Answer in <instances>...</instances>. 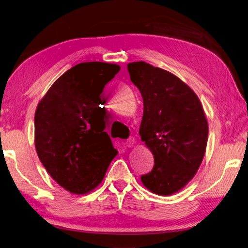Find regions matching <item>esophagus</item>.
I'll use <instances>...</instances> for the list:
<instances>
[{
  "instance_id": "1",
  "label": "esophagus",
  "mask_w": 248,
  "mask_h": 248,
  "mask_svg": "<svg viewBox=\"0 0 248 248\" xmlns=\"http://www.w3.org/2000/svg\"><path fill=\"white\" fill-rule=\"evenodd\" d=\"M135 144H136V139H135L134 137H130L125 141V146L127 148H133Z\"/></svg>"
}]
</instances>
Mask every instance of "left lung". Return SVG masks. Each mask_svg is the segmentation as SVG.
I'll return each instance as SVG.
<instances>
[{"instance_id":"1","label":"left lung","mask_w":248,"mask_h":248,"mask_svg":"<svg viewBox=\"0 0 248 248\" xmlns=\"http://www.w3.org/2000/svg\"><path fill=\"white\" fill-rule=\"evenodd\" d=\"M127 69L143 100L139 135L154 157L141 182L157 195H171L188 185L204 158L208 123L203 106L188 84L164 69L144 62Z\"/></svg>"}]
</instances>
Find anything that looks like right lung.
Instances as JSON below:
<instances>
[{"mask_svg":"<svg viewBox=\"0 0 248 248\" xmlns=\"http://www.w3.org/2000/svg\"><path fill=\"white\" fill-rule=\"evenodd\" d=\"M119 64L91 62L69 69L40 100L34 114V144L42 164L70 193L92 192L104 180L118 151L105 129V85Z\"/></svg>","mask_w":248,"mask_h":248,"instance_id":"add662e5","label":"right lung"}]
</instances>
